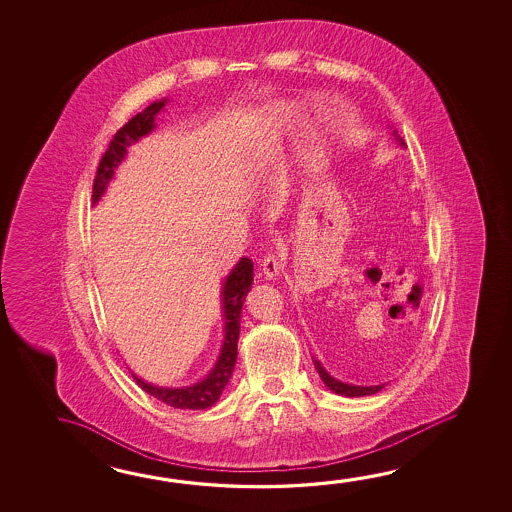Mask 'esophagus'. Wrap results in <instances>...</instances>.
Here are the masks:
<instances>
[{
    "instance_id": "34e87169",
    "label": "esophagus",
    "mask_w": 512,
    "mask_h": 512,
    "mask_svg": "<svg viewBox=\"0 0 512 512\" xmlns=\"http://www.w3.org/2000/svg\"><path fill=\"white\" fill-rule=\"evenodd\" d=\"M280 268H282V262H280V257H278L277 253H268L264 260H262V273H264V277L268 278V280L277 277L278 273H280Z\"/></svg>"
}]
</instances>
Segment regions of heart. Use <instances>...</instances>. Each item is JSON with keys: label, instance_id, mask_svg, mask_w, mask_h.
I'll list each match as a JSON object with an SVG mask.
<instances>
[{"label": "heart", "instance_id": "heart-1", "mask_svg": "<svg viewBox=\"0 0 512 512\" xmlns=\"http://www.w3.org/2000/svg\"><path fill=\"white\" fill-rule=\"evenodd\" d=\"M269 156H264V162H268Z\"/></svg>", "mask_w": 512, "mask_h": 512}]
</instances>
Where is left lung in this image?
Here are the masks:
<instances>
[{
    "label": "left lung",
    "instance_id": "8db88e82",
    "mask_svg": "<svg viewBox=\"0 0 512 512\" xmlns=\"http://www.w3.org/2000/svg\"><path fill=\"white\" fill-rule=\"evenodd\" d=\"M392 136L395 138V142L404 147L403 138L397 135V131H392ZM314 368L318 370V376L322 377L323 383L325 386L332 390L334 394L345 395V397H365V395H374L379 392V390H383L385 388V383L383 385L376 386H361V385H349V383H341L338 379H334V377L322 367V363L318 361V359H313Z\"/></svg>",
    "mask_w": 512,
    "mask_h": 512
}]
</instances>
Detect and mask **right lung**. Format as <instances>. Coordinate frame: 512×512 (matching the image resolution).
Instances as JSON below:
<instances>
[{"mask_svg":"<svg viewBox=\"0 0 512 512\" xmlns=\"http://www.w3.org/2000/svg\"><path fill=\"white\" fill-rule=\"evenodd\" d=\"M169 100H156L151 106L138 113L127 122L126 126L120 127L117 135L113 136L108 151L100 160L95 183H93V203L97 205L104 192L108 190L109 181L113 180L118 165L124 162L126 158L127 147L136 144L140 138L151 135L154 131V120L158 113L167 106ZM253 284V262L248 257L239 259L228 277L223 282L221 289V304H223V320H225V338L223 345L219 350L214 367L210 368L207 376L203 377L198 383L190 386H158L153 383H147L142 377L136 376L131 372V376L144 392L153 395L158 401L169 404L172 408L180 410H205L212 404L219 401L223 394L232 372H234L235 359H237V341H239V331H241V313H243V304L246 300L248 291L252 289Z\"/></svg>","mask_w":512,"mask_h":512,"instance_id":"right-lung-1","label":"right lung"}]
</instances>
